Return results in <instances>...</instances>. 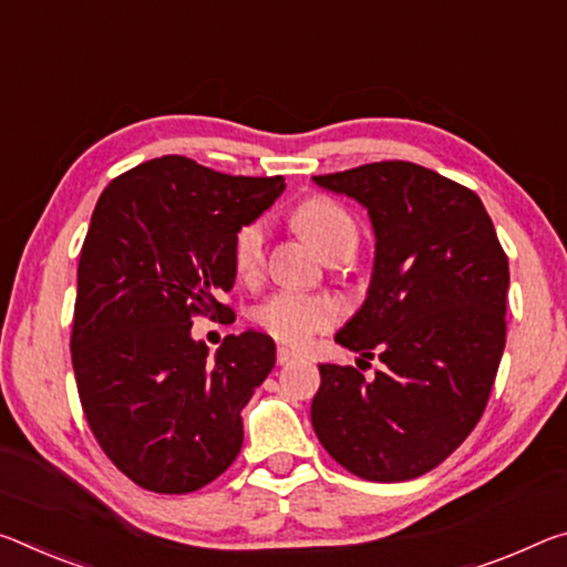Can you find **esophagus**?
I'll list each match as a JSON object with an SVG mask.
<instances>
[{
    "label": "esophagus",
    "instance_id": "esophagus-1",
    "mask_svg": "<svg viewBox=\"0 0 567 567\" xmlns=\"http://www.w3.org/2000/svg\"><path fill=\"white\" fill-rule=\"evenodd\" d=\"M298 358H300L298 350H292V348H285V346L277 348V363H280V365H287V363L298 361Z\"/></svg>",
    "mask_w": 567,
    "mask_h": 567
}]
</instances>
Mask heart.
<instances>
[{
    "label": "heart",
    "instance_id": "heart-1",
    "mask_svg": "<svg viewBox=\"0 0 567 567\" xmlns=\"http://www.w3.org/2000/svg\"><path fill=\"white\" fill-rule=\"evenodd\" d=\"M295 227H298L305 237L326 259L338 255H346L358 245V224L343 204H338L330 196H310L305 199L292 214ZM267 255V221L251 219L241 224L231 241V262H235V272L239 280L251 282L257 280L265 267ZM338 318L336 305L312 298V295L302 292H275L259 305L255 312L257 326L269 336L282 340V343L302 346L316 336V332L328 330Z\"/></svg>",
    "mask_w": 567,
    "mask_h": 567
}]
</instances>
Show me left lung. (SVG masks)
Masks as SVG:
<instances>
[{"label": "left lung", "mask_w": 567, "mask_h": 567, "mask_svg": "<svg viewBox=\"0 0 567 567\" xmlns=\"http://www.w3.org/2000/svg\"><path fill=\"white\" fill-rule=\"evenodd\" d=\"M312 178L371 217V287L336 343L383 363L371 381L322 363L312 429L355 477L416 480L487 406L507 338V255L480 196L431 168L379 161Z\"/></svg>", "instance_id": "1"}]
</instances>
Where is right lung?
Here are the masks:
<instances>
[{"label": "right lung", "mask_w": 567, "mask_h": 567, "mask_svg": "<svg viewBox=\"0 0 567 567\" xmlns=\"http://www.w3.org/2000/svg\"><path fill=\"white\" fill-rule=\"evenodd\" d=\"M282 176H229L161 156L105 186L80 249L73 371L90 431L118 470L161 494L202 489L237 460L241 409L275 365L247 330L217 355L192 338L235 322L231 241L282 194Z\"/></svg>", "instance_id": "add662e5"}]
</instances>
